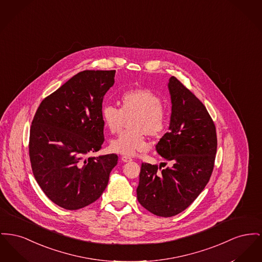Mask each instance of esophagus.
I'll list each match as a JSON object with an SVG mask.
<instances>
[{
	"label": "esophagus",
	"mask_w": 262,
	"mask_h": 262,
	"mask_svg": "<svg viewBox=\"0 0 262 262\" xmlns=\"http://www.w3.org/2000/svg\"><path fill=\"white\" fill-rule=\"evenodd\" d=\"M132 160H133V158L130 156H127V155H123L122 156V161H123V162H129Z\"/></svg>",
	"instance_id": "esophagus-1"
}]
</instances>
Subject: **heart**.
<instances>
[{
    "mask_svg": "<svg viewBox=\"0 0 262 262\" xmlns=\"http://www.w3.org/2000/svg\"><path fill=\"white\" fill-rule=\"evenodd\" d=\"M121 108L106 104L101 108L104 125L112 134H118L125 119L129 120L130 129L123 133L111 143V148L118 154L134 155L148 148L147 135L162 137L169 125V113L162 105L161 97L145 89L127 90L120 97Z\"/></svg>",
    "mask_w": 262,
    "mask_h": 262,
    "instance_id": "obj_1",
    "label": "heart"
}]
</instances>
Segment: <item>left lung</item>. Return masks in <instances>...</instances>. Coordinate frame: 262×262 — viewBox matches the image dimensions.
<instances>
[{
	"label": "left lung",
	"mask_w": 262,
	"mask_h": 262,
	"mask_svg": "<svg viewBox=\"0 0 262 262\" xmlns=\"http://www.w3.org/2000/svg\"><path fill=\"white\" fill-rule=\"evenodd\" d=\"M169 132L156 150L169 167L142 163L137 195L154 215L173 216L186 210L210 180L216 152L215 125L200 100L174 76L169 84ZM167 164V163H166Z\"/></svg>",
	"instance_id": "left-lung-1"
}]
</instances>
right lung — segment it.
I'll return each instance as SVG.
<instances>
[{
	"label": "right lung",
	"mask_w": 262,
	"mask_h": 262,
	"mask_svg": "<svg viewBox=\"0 0 262 262\" xmlns=\"http://www.w3.org/2000/svg\"><path fill=\"white\" fill-rule=\"evenodd\" d=\"M115 70H84L46 97L31 122L29 154L36 182L66 210H79L105 191L117 154L89 156L102 148L101 108Z\"/></svg>",
	"instance_id": "add662e5"
}]
</instances>
